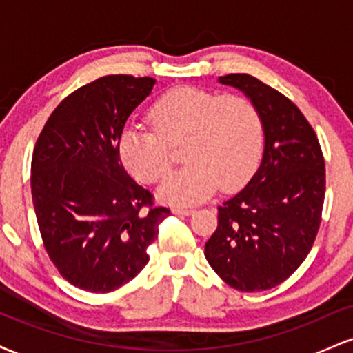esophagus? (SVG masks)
<instances>
[{
  "label": "esophagus",
  "mask_w": 353,
  "mask_h": 353,
  "mask_svg": "<svg viewBox=\"0 0 353 353\" xmlns=\"http://www.w3.org/2000/svg\"><path fill=\"white\" fill-rule=\"evenodd\" d=\"M174 212L181 214V216H190V214L194 212V209H190V208H176V209H174Z\"/></svg>",
  "instance_id": "obj_1"
}]
</instances>
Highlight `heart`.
<instances>
[{"label": "heart", "mask_w": 353, "mask_h": 353, "mask_svg": "<svg viewBox=\"0 0 353 353\" xmlns=\"http://www.w3.org/2000/svg\"><path fill=\"white\" fill-rule=\"evenodd\" d=\"M152 125H131L119 141L121 159L137 179L154 184L174 163L169 145H182L184 168L159 188L171 204H196L214 189L232 190L249 179L261 156L264 124L245 96H219L181 86L164 92L149 111Z\"/></svg>", "instance_id": "obj_1"}]
</instances>
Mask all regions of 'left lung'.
I'll return each mask as SVG.
<instances>
[{
    "label": "left lung",
    "instance_id": "left-lung-1",
    "mask_svg": "<svg viewBox=\"0 0 353 353\" xmlns=\"http://www.w3.org/2000/svg\"><path fill=\"white\" fill-rule=\"evenodd\" d=\"M262 116L264 157L252 179L217 208V229L204 255L241 292L279 285L309 255L325 199V161L317 134L289 98L249 74H228Z\"/></svg>",
    "mask_w": 353,
    "mask_h": 353
}]
</instances>
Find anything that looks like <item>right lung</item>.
I'll use <instances>...</instances> for the list:
<instances>
[{
	"label": "right lung",
	"mask_w": 353,
	"mask_h": 353,
	"mask_svg": "<svg viewBox=\"0 0 353 353\" xmlns=\"http://www.w3.org/2000/svg\"><path fill=\"white\" fill-rule=\"evenodd\" d=\"M152 78L111 74L84 84L51 112L31 161V196L43 245L61 277L108 294L149 262L171 209L129 176L119 141Z\"/></svg>",
	"instance_id": "add662e5"
}]
</instances>
